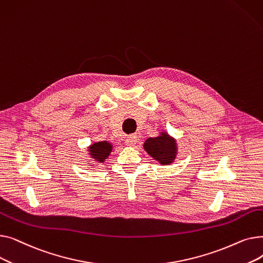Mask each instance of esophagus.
Returning <instances> with one entry per match:
<instances>
[{"instance_id": "1", "label": "esophagus", "mask_w": 263, "mask_h": 263, "mask_svg": "<svg viewBox=\"0 0 263 263\" xmlns=\"http://www.w3.org/2000/svg\"><path fill=\"white\" fill-rule=\"evenodd\" d=\"M136 142H137L136 136L130 135L127 137L126 141H124V144H126V146H128V147H133L136 144Z\"/></svg>"}]
</instances>
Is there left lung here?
I'll use <instances>...</instances> for the list:
<instances>
[{"mask_svg": "<svg viewBox=\"0 0 263 263\" xmlns=\"http://www.w3.org/2000/svg\"><path fill=\"white\" fill-rule=\"evenodd\" d=\"M146 153L161 165H171L178 156V143L165 130L155 137H149L143 145Z\"/></svg>", "mask_w": 263, "mask_h": 263, "instance_id": "1", "label": "left lung"}]
</instances>
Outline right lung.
Here are the masks:
<instances>
[{
	"label": "right lung",
	"instance_id": "right-lung-1",
	"mask_svg": "<svg viewBox=\"0 0 263 263\" xmlns=\"http://www.w3.org/2000/svg\"><path fill=\"white\" fill-rule=\"evenodd\" d=\"M113 144L101 141V142H93L87 147V164L90 165L91 168H96L108 159L110 153L113 151Z\"/></svg>",
	"mask_w": 263,
	"mask_h": 263
}]
</instances>
